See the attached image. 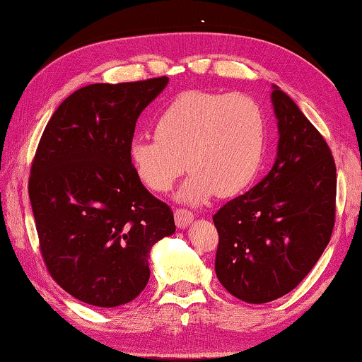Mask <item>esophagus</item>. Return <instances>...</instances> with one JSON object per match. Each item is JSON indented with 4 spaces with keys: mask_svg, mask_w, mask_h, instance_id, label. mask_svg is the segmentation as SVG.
I'll return each instance as SVG.
<instances>
[{
    "mask_svg": "<svg viewBox=\"0 0 362 362\" xmlns=\"http://www.w3.org/2000/svg\"><path fill=\"white\" fill-rule=\"evenodd\" d=\"M175 223H177V226L179 228H187V226H190V223L193 221V213L192 211H188V210H183V208H179V210H175Z\"/></svg>",
    "mask_w": 362,
    "mask_h": 362,
    "instance_id": "esophagus-1",
    "label": "esophagus"
}]
</instances>
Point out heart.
Segmentation results:
<instances>
[{
	"mask_svg": "<svg viewBox=\"0 0 362 362\" xmlns=\"http://www.w3.org/2000/svg\"><path fill=\"white\" fill-rule=\"evenodd\" d=\"M154 134L129 142L136 177L152 192H169L188 165L192 175L179 198L200 205L216 193L236 195L254 180L266 152L267 116L249 95L192 90L160 111Z\"/></svg>",
	"mask_w": 362,
	"mask_h": 362,
	"instance_id": "heart-1",
	"label": "heart"
}]
</instances>
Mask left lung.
<instances>
[{"mask_svg":"<svg viewBox=\"0 0 362 362\" xmlns=\"http://www.w3.org/2000/svg\"><path fill=\"white\" fill-rule=\"evenodd\" d=\"M279 146L272 169L213 216L218 281L247 303L281 298L303 281L334 226L332 151L295 101L272 86Z\"/></svg>","mask_w":362,"mask_h":362,"instance_id":"obj_1","label":"left lung"}]
</instances>
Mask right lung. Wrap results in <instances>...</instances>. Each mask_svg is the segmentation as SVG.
Wrapping results in <instances>:
<instances>
[{
    "label": "right lung",
    "mask_w": 362,
    "mask_h": 362,
    "mask_svg": "<svg viewBox=\"0 0 362 362\" xmlns=\"http://www.w3.org/2000/svg\"><path fill=\"white\" fill-rule=\"evenodd\" d=\"M167 77L93 83L55 110L30 167L29 198L40 252L65 292L101 308L134 300L149 252L175 233L174 213L132 170L136 121Z\"/></svg>",
    "instance_id": "obj_1"
}]
</instances>
